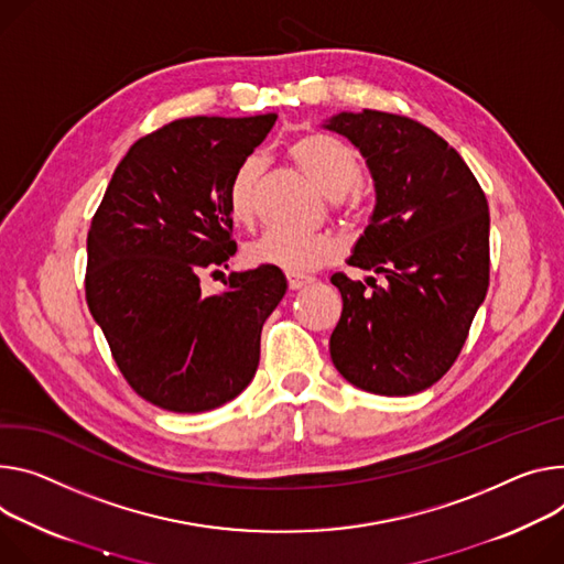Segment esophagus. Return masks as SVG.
Wrapping results in <instances>:
<instances>
[{
  "label": "esophagus",
  "instance_id": "obj_1",
  "mask_svg": "<svg viewBox=\"0 0 564 564\" xmlns=\"http://www.w3.org/2000/svg\"><path fill=\"white\" fill-rule=\"evenodd\" d=\"M313 283V279H308V276H294V274H288V288L294 292V290H301V288H305V285H311Z\"/></svg>",
  "mask_w": 564,
  "mask_h": 564
}]
</instances>
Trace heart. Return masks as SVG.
Masks as SVG:
<instances>
[{"instance_id": "1", "label": "heart", "mask_w": 564, "mask_h": 564, "mask_svg": "<svg viewBox=\"0 0 564 564\" xmlns=\"http://www.w3.org/2000/svg\"><path fill=\"white\" fill-rule=\"evenodd\" d=\"M288 158L301 171L305 180H311L322 195L341 202L346 214L357 204V195L348 194L362 177L360 155L344 139L313 130L296 137L288 145ZM263 173V162L259 158H247L234 173L227 191L229 214L236 223L249 225L256 214V186ZM341 242L333 236H308L294 238L283 234H265L253 240L245 249V261L249 265L274 268L285 274H311L341 259Z\"/></svg>"}]
</instances>
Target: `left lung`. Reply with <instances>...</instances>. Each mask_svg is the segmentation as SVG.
<instances>
[{
  "instance_id": "obj_1",
  "label": "left lung",
  "mask_w": 564,
  "mask_h": 564,
  "mask_svg": "<svg viewBox=\"0 0 564 564\" xmlns=\"http://www.w3.org/2000/svg\"><path fill=\"white\" fill-rule=\"evenodd\" d=\"M324 128L360 148L376 186L371 223L348 265L387 279L367 292L371 279L330 276L344 301L333 365L369 393H419L449 371L486 299V195L458 152L414 119L339 112Z\"/></svg>"
}]
</instances>
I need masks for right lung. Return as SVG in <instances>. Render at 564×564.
Listing matches in <instances>:
<instances>
[{
  "label": "right lung",
  "instance_id": "obj_1",
  "mask_svg": "<svg viewBox=\"0 0 564 564\" xmlns=\"http://www.w3.org/2000/svg\"><path fill=\"white\" fill-rule=\"evenodd\" d=\"M274 121L193 117L141 137L91 218L89 313L128 384L166 412H209L259 369L263 324L288 290L283 272H231L212 296L199 274L236 253L229 182Z\"/></svg>",
  "mask_w": 564,
  "mask_h": 564
}]
</instances>
